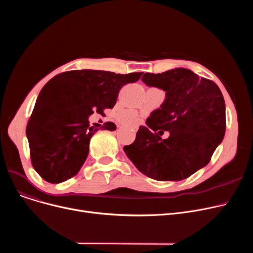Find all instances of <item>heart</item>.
I'll return each instance as SVG.
<instances>
[{"instance_id":"heart-1","label":"heart","mask_w":253,"mask_h":253,"mask_svg":"<svg viewBox=\"0 0 253 253\" xmlns=\"http://www.w3.org/2000/svg\"><path fill=\"white\" fill-rule=\"evenodd\" d=\"M118 119L120 122L128 126H136L139 122V116L134 111H121L118 113Z\"/></svg>"}]
</instances>
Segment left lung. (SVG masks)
I'll return each instance as SVG.
<instances>
[{
    "mask_svg": "<svg viewBox=\"0 0 253 253\" xmlns=\"http://www.w3.org/2000/svg\"><path fill=\"white\" fill-rule=\"evenodd\" d=\"M141 81L166 92L160 109L139 126L133 143L125 145L130 161L161 181L191 176L210 161L225 132V103L218 86L188 69L145 73ZM164 130L169 136L162 140Z\"/></svg>",
    "mask_w": 253,
    "mask_h": 253,
    "instance_id": "left-lung-1",
    "label": "left lung"
}]
</instances>
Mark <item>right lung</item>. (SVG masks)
I'll use <instances>...</instances> for the list:
<instances>
[{"instance_id":"obj_1","label":"right lung","mask_w":253,"mask_h":253,"mask_svg":"<svg viewBox=\"0 0 253 253\" xmlns=\"http://www.w3.org/2000/svg\"><path fill=\"white\" fill-rule=\"evenodd\" d=\"M141 75L81 70L52 78L40 92L26 126L32 164L39 175L50 183L75 176L98 130L89 125V116L113 109L120 89L138 81ZM101 128L114 131L117 127L106 122Z\"/></svg>"}]
</instances>
